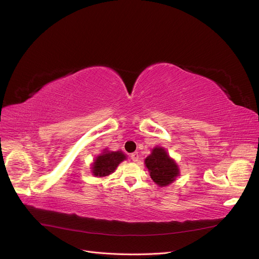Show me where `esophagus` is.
<instances>
[{"mask_svg":"<svg viewBox=\"0 0 259 259\" xmlns=\"http://www.w3.org/2000/svg\"><path fill=\"white\" fill-rule=\"evenodd\" d=\"M131 159L134 161V162H137L138 160H139V154H138V152H134V153H132V155H131Z\"/></svg>","mask_w":259,"mask_h":259,"instance_id":"34e87169","label":"esophagus"}]
</instances>
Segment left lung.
I'll list each match as a JSON object with an SVG mask.
<instances>
[{"label":"left lung","instance_id":"obj_1","mask_svg":"<svg viewBox=\"0 0 259 259\" xmlns=\"http://www.w3.org/2000/svg\"><path fill=\"white\" fill-rule=\"evenodd\" d=\"M145 165L153 182L159 187L173 184L179 176L180 170L177 163L171 159L166 149L156 146L145 159Z\"/></svg>","mask_w":259,"mask_h":259}]
</instances>
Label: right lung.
<instances>
[{"label":"right lung","instance_id":"1","mask_svg":"<svg viewBox=\"0 0 259 259\" xmlns=\"http://www.w3.org/2000/svg\"><path fill=\"white\" fill-rule=\"evenodd\" d=\"M126 154L123 151H109L104 149L91 164V171L95 177H106L112 174L119 164L126 160Z\"/></svg>","mask_w":259,"mask_h":259}]
</instances>
